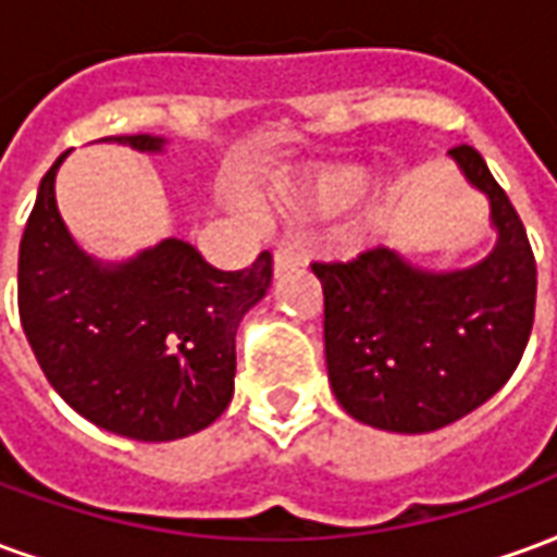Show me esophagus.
Returning a JSON list of instances; mask_svg holds the SVG:
<instances>
[{"mask_svg":"<svg viewBox=\"0 0 557 557\" xmlns=\"http://www.w3.org/2000/svg\"><path fill=\"white\" fill-rule=\"evenodd\" d=\"M298 262H301V253H298L292 244H283V247L274 250V271H277V274L280 271H289V268H295Z\"/></svg>","mask_w":557,"mask_h":557,"instance_id":"esophagus-1","label":"esophagus"}]
</instances>
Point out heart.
<instances>
[{"label":"heart","mask_w":557,"mask_h":557,"mask_svg":"<svg viewBox=\"0 0 557 557\" xmlns=\"http://www.w3.org/2000/svg\"><path fill=\"white\" fill-rule=\"evenodd\" d=\"M370 184V170L361 163H337L315 170L295 184H280L271 208L289 218H331L349 208Z\"/></svg>","instance_id":"b5f03b06"}]
</instances>
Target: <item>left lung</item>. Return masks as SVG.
<instances>
[{"label": "left lung", "instance_id": "obj_1", "mask_svg": "<svg viewBox=\"0 0 557 557\" xmlns=\"http://www.w3.org/2000/svg\"><path fill=\"white\" fill-rule=\"evenodd\" d=\"M447 154L490 199L495 247L480 262L435 271L387 247L313 262L331 391L375 430L420 435L466 418L513 375L534 325L537 265L522 220L474 148Z\"/></svg>", "mask_w": 557, "mask_h": 557}]
</instances>
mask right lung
<instances>
[{
	"instance_id": "1",
	"label": "right lung",
	"mask_w": 557,
	"mask_h": 557,
	"mask_svg": "<svg viewBox=\"0 0 557 557\" xmlns=\"http://www.w3.org/2000/svg\"><path fill=\"white\" fill-rule=\"evenodd\" d=\"M163 154L151 134L103 137ZM59 154L20 242V322L47 382L71 409L134 442L206 430L235 391V334L271 286V253L244 271L208 265L163 238L122 262L86 253L55 206Z\"/></svg>"
}]
</instances>
